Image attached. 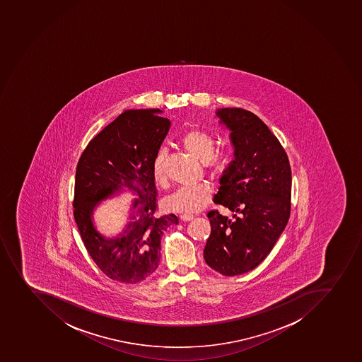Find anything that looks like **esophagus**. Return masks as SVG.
<instances>
[{
	"label": "esophagus",
	"instance_id": "obj_1",
	"mask_svg": "<svg viewBox=\"0 0 362 362\" xmlns=\"http://www.w3.org/2000/svg\"><path fill=\"white\" fill-rule=\"evenodd\" d=\"M193 219V216H189V214H182L180 216V220L182 221H184V223H186V221H189V220Z\"/></svg>",
	"mask_w": 362,
	"mask_h": 362
}]
</instances>
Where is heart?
Segmentation results:
<instances>
[{"label":"heart","mask_w":362,"mask_h":362,"mask_svg":"<svg viewBox=\"0 0 362 362\" xmlns=\"http://www.w3.org/2000/svg\"><path fill=\"white\" fill-rule=\"evenodd\" d=\"M180 146L187 153L204 163L207 173L212 177H223L232 165V156L227 151L214 153L216 139L212 134L204 129H191L186 132L180 137ZM165 150H160L155 155L153 160V177L157 185L164 186L166 184L165 173ZM212 197V189L207 184L186 186L177 189L176 192L165 200V209L170 212L192 213L202 211Z\"/></svg>","instance_id":"obj_1"}]
</instances>
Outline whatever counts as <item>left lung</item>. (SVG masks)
I'll list each match as a JSON object with an SVG mask.
<instances>
[{
  "instance_id": "1",
  "label": "left lung",
  "mask_w": 362,
  "mask_h": 362,
  "mask_svg": "<svg viewBox=\"0 0 362 362\" xmlns=\"http://www.w3.org/2000/svg\"><path fill=\"white\" fill-rule=\"evenodd\" d=\"M216 117L230 132L234 160L220 178L214 202L235 213L233 219L207 213L211 235L206 263L223 276L259 266L286 228L291 211V168L277 137L255 114L221 108Z\"/></svg>"
}]
</instances>
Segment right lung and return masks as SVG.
<instances>
[{
	"label": "right lung",
	"instance_id": "right-lung-1",
	"mask_svg": "<svg viewBox=\"0 0 362 362\" xmlns=\"http://www.w3.org/2000/svg\"><path fill=\"white\" fill-rule=\"evenodd\" d=\"M160 110H129L119 114L90 139L76 165L74 216L87 252L100 270L117 282L135 284L149 277L160 263V239L175 214H157L153 157L169 132ZM122 187L139 198L127 228L108 240L91 223L93 207Z\"/></svg>",
	"mask_w": 362,
	"mask_h": 362
}]
</instances>
